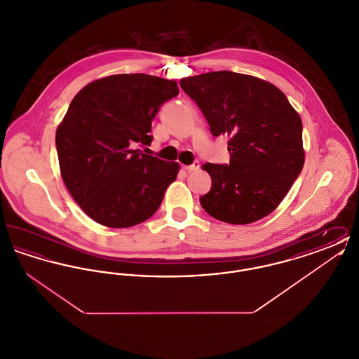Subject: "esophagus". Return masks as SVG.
Masks as SVG:
<instances>
[{"label":"esophagus","instance_id":"esophagus-1","mask_svg":"<svg viewBox=\"0 0 359 359\" xmlns=\"http://www.w3.org/2000/svg\"><path fill=\"white\" fill-rule=\"evenodd\" d=\"M199 168H201L199 161H195V163H194V164H191V165H184V170L187 172L198 171Z\"/></svg>","mask_w":359,"mask_h":359}]
</instances>
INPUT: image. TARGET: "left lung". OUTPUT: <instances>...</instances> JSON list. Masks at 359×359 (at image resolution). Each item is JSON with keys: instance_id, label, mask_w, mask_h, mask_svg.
Instances as JSON below:
<instances>
[{"instance_id": "obj_1", "label": "left lung", "mask_w": 359, "mask_h": 359, "mask_svg": "<svg viewBox=\"0 0 359 359\" xmlns=\"http://www.w3.org/2000/svg\"><path fill=\"white\" fill-rule=\"evenodd\" d=\"M180 87L210 125L230 137V163H207L211 189L201 205L212 218L248 224L269 215L304 165L303 123L285 94L252 75L214 71L188 76Z\"/></svg>"}]
</instances>
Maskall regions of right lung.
I'll use <instances>...</instances> for the list:
<instances>
[{
  "mask_svg": "<svg viewBox=\"0 0 359 359\" xmlns=\"http://www.w3.org/2000/svg\"><path fill=\"white\" fill-rule=\"evenodd\" d=\"M179 94L175 81L118 74L85 86L56 129L63 182L86 214L107 227H132L151 218L179 163L136 149L152 142L160 106Z\"/></svg>",
  "mask_w": 359,
  "mask_h": 359,
  "instance_id": "right-lung-1",
  "label": "right lung"
}]
</instances>
